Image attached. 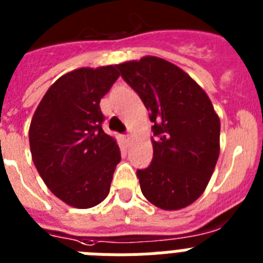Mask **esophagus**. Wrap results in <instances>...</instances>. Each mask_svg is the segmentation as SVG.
Masks as SVG:
<instances>
[{
	"mask_svg": "<svg viewBox=\"0 0 263 263\" xmlns=\"http://www.w3.org/2000/svg\"><path fill=\"white\" fill-rule=\"evenodd\" d=\"M131 134H129V132H128V134H125L124 135V139H125V142H129V140H131Z\"/></svg>",
	"mask_w": 263,
	"mask_h": 263,
	"instance_id": "1",
	"label": "esophagus"
}]
</instances>
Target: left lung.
<instances>
[{"label":"left lung","mask_w":263,"mask_h":263,"mask_svg":"<svg viewBox=\"0 0 263 263\" xmlns=\"http://www.w3.org/2000/svg\"><path fill=\"white\" fill-rule=\"evenodd\" d=\"M154 123V158L138 170L145 199L179 210L203 194L219 156L220 121L206 92L168 61L145 56L116 65Z\"/></svg>","instance_id":"obj_1"}]
</instances>
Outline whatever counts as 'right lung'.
Segmentation results:
<instances>
[{
	"label": "right lung",
	"instance_id": "obj_1",
	"mask_svg": "<svg viewBox=\"0 0 263 263\" xmlns=\"http://www.w3.org/2000/svg\"><path fill=\"white\" fill-rule=\"evenodd\" d=\"M116 65L80 68L44 95L29 128L33 163L57 198L89 209L107 198L120 149L103 131L101 98L118 80Z\"/></svg>",
	"mask_w": 263,
	"mask_h": 263
}]
</instances>
